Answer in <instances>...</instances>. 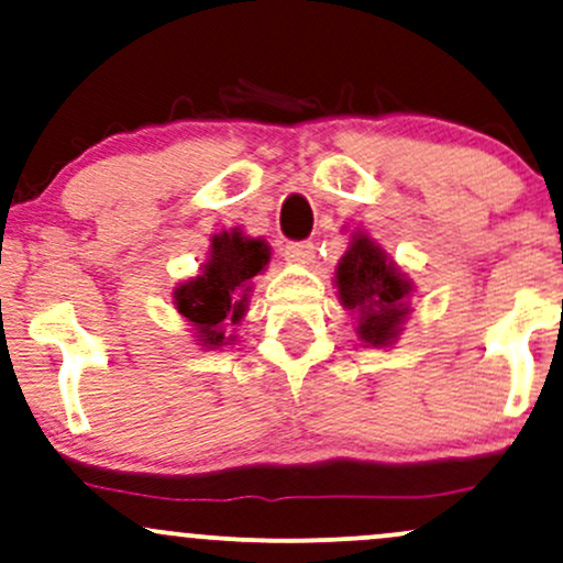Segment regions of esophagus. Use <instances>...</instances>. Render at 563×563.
Listing matches in <instances>:
<instances>
[{
  "label": "esophagus",
  "mask_w": 563,
  "mask_h": 563,
  "mask_svg": "<svg viewBox=\"0 0 563 563\" xmlns=\"http://www.w3.org/2000/svg\"><path fill=\"white\" fill-rule=\"evenodd\" d=\"M283 256L294 264H309L314 260V245L309 241H294L283 245Z\"/></svg>",
  "instance_id": "esophagus-1"
}]
</instances>
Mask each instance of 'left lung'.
Returning a JSON list of instances; mask_svg holds the SVG:
<instances>
[{
	"label": "left lung",
	"mask_w": 563,
	"mask_h": 563,
	"mask_svg": "<svg viewBox=\"0 0 563 563\" xmlns=\"http://www.w3.org/2000/svg\"><path fill=\"white\" fill-rule=\"evenodd\" d=\"M333 283L341 307L357 314V335L365 346L386 349L399 339L412 312V283L367 232H352Z\"/></svg>",
	"instance_id": "1"
}]
</instances>
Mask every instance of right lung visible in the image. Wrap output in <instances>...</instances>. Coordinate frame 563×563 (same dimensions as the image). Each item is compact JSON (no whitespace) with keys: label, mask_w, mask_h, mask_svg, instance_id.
Returning <instances> with one entry per match:
<instances>
[{"label":"right lung","mask_w":563,"mask_h":563,"mask_svg":"<svg viewBox=\"0 0 563 563\" xmlns=\"http://www.w3.org/2000/svg\"><path fill=\"white\" fill-rule=\"evenodd\" d=\"M269 264V245L262 238L243 235L241 228L222 230L211 238L209 260L200 275L174 288V307L192 325V339L203 349H219L235 341V328L249 309L254 277Z\"/></svg>","instance_id":"add662e5"}]
</instances>
